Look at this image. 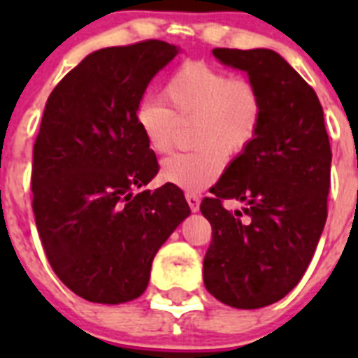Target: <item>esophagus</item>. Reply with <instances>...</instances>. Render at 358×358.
<instances>
[{
	"instance_id": "1",
	"label": "esophagus",
	"mask_w": 358,
	"mask_h": 358,
	"mask_svg": "<svg viewBox=\"0 0 358 358\" xmlns=\"http://www.w3.org/2000/svg\"><path fill=\"white\" fill-rule=\"evenodd\" d=\"M186 202H188L189 210L199 211V206H201V199H199V195L192 194V192H186Z\"/></svg>"
}]
</instances>
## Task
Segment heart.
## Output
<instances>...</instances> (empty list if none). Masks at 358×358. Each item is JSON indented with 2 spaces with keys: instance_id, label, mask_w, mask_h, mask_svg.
I'll return each mask as SVG.
<instances>
[{
  "instance_id": "b5f03b06",
  "label": "heart",
  "mask_w": 358,
  "mask_h": 358,
  "mask_svg": "<svg viewBox=\"0 0 358 358\" xmlns=\"http://www.w3.org/2000/svg\"><path fill=\"white\" fill-rule=\"evenodd\" d=\"M169 107L154 98H141L134 122L148 148L164 154L176 143L179 125L192 123V152L173 154L161 164V177L170 185L199 192L218 179L226 156L238 157L260 134L264 98L245 77H231L204 61H188L164 84Z\"/></svg>"
}]
</instances>
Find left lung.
<instances>
[{
  "label": "left lung",
  "mask_w": 358,
  "mask_h": 358,
  "mask_svg": "<svg viewBox=\"0 0 358 358\" xmlns=\"http://www.w3.org/2000/svg\"><path fill=\"white\" fill-rule=\"evenodd\" d=\"M248 71L264 98L255 143L227 166L201 202L211 224L204 285L224 305L262 308L305 274L328 217L331 148L315 91L273 50L215 48ZM242 200V212L223 208Z\"/></svg>",
  "instance_id": "obj_1"
}]
</instances>
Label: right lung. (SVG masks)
Returning a JSON list of instances; mask_svg holds the SVG:
<instances>
[{
    "label": "right lung",
    "instance_id": "right-lung-1",
    "mask_svg": "<svg viewBox=\"0 0 358 358\" xmlns=\"http://www.w3.org/2000/svg\"><path fill=\"white\" fill-rule=\"evenodd\" d=\"M177 55L148 39L87 55L44 107L31 164V208L53 273L91 303L145 292L152 260L189 215L176 185L141 188L159 163L138 131L136 106Z\"/></svg>",
    "mask_w": 358,
    "mask_h": 358
}]
</instances>
